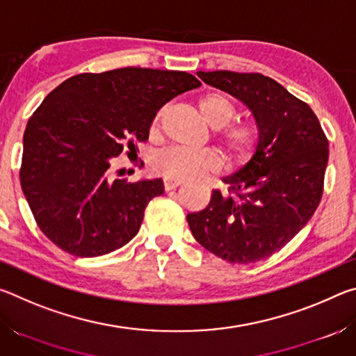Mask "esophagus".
<instances>
[{"label":"esophagus","instance_id":"obj_1","mask_svg":"<svg viewBox=\"0 0 356 356\" xmlns=\"http://www.w3.org/2000/svg\"><path fill=\"white\" fill-rule=\"evenodd\" d=\"M163 184H165V190L170 191V190H174L177 188L179 185L184 184L182 179H176V177H170V176H165L163 179Z\"/></svg>","mask_w":356,"mask_h":356}]
</instances>
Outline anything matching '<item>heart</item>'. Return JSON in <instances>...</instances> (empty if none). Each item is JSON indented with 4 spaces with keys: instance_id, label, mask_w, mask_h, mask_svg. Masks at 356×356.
Returning a JSON list of instances; mask_svg holds the SVG:
<instances>
[{
    "instance_id": "heart-1",
    "label": "heart",
    "mask_w": 356,
    "mask_h": 356,
    "mask_svg": "<svg viewBox=\"0 0 356 356\" xmlns=\"http://www.w3.org/2000/svg\"><path fill=\"white\" fill-rule=\"evenodd\" d=\"M163 113V110L156 113L154 129L160 124ZM200 113L210 127L221 129L236 116V106L225 94L209 92L200 100ZM220 141L234 159L246 160L254 154L259 136L252 125L234 124L221 130ZM220 166V155L212 149L186 150L172 147L156 154L152 160L154 171L176 179H196L207 172L218 171Z\"/></svg>"
}]
</instances>
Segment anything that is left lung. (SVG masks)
Masks as SVG:
<instances>
[{
  "instance_id": "8db88e82",
  "label": "left lung",
  "mask_w": 356,
  "mask_h": 356,
  "mask_svg": "<svg viewBox=\"0 0 356 356\" xmlns=\"http://www.w3.org/2000/svg\"><path fill=\"white\" fill-rule=\"evenodd\" d=\"M210 86L234 95L256 119L259 141L242 170L222 179L209 206L188 213L193 237L231 264L267 259L314 215L323 193L328 140L317 116L273 78L231 70L197 72Z\"/></svg>"
}]
</instances>
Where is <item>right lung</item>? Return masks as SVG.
I'll list each match as a JSON object with an SVG mask.
<instances>
[{"label": "right lung", "mask_w": 356, "mask_h": 356, "mask_svg": "<svg viewBox=\"0 0 356 356\" xmlns=\"http://www.w3.org/2000/svg\"><path fill=\"white\" fill-rule=\"evenodd\" d=\"M200 86L186 72L124 67L53 89L23 135L20 184L40 231L78 257L129 243L165 186L161 179L110 180L113 156L147 141L156 111Z\"/></svg>", "instance_id": "1"}]
</instances>
